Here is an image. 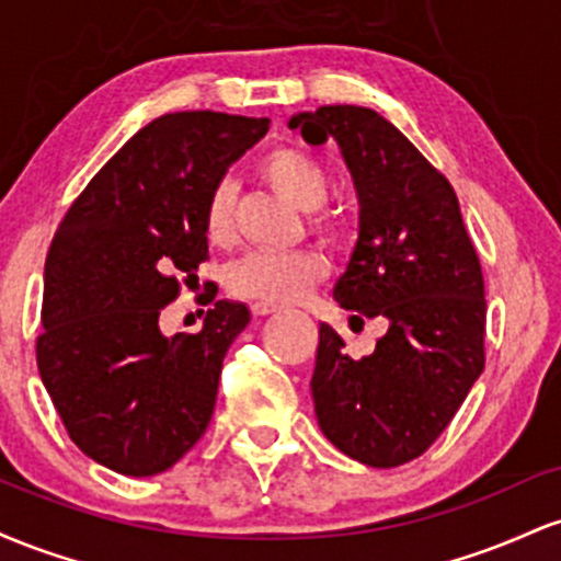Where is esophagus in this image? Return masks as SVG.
<instances>
[{"instance_id": "obj_1", "label": "esophagus", "mask_w": 561, "mask_h": 561, "mask_svg": "<svg viewBox=\"0 0 561 561\" xmlns=\"http://www.w3.org/2000/svg\"><path fill=\"white\" fill-rule=\"evenodd\" d=\"M250 311H253V317H268V313L279 311V306H272V302H253Z\"/></svg>"}]
</instances>
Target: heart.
<instances>
[{"label": "heart", "mask_w": 561, "mask_h": 561, "mask_svg": "<svg viewBox=\"0 0 561 561\" xmlns=\"http://www.w3.org/2000/svg\"><path fill=\"white\" fill-rule=\"evenodd\" d=\"M259 171L276 192H282L298 208L306 210L308 227L313 234H319L327 242L340 240L343 224L324 208L332 190V179L321 160L295 150V147H274L272 152L261 158ZM203 227L205 237L218 248H227L234 240V186L229 182H218L210 190L208 199H205ZM324 276V255L311 248L285 250V253L255 250L231 266L229 289L237 298L282 306V302L300 300Z\"/></svg>", "instance_id": "obj_1"}]
</instances>
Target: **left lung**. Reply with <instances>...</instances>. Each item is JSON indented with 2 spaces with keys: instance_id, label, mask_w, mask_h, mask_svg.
Wrapping results in <instances>:
<instances>
[{
  "instance_id": "left-lung-1",
  "label": "left lung",
  "mask_w": 561,
  "mask_h": 561,
  "mask_svg": "<svg viewBox=\"0 0 561 561\" xmlns=\"http://www.w3.org/2000/svg\"><path fill=\"white\" fill-rule=\"evenodd\" d=\"M289 126L311 145L337 139L358 190L362 231L334 298L353 321L390 324L362 358L319 327V427L366 467H401L440 437L485 366L478 250L448 179L379 113L324 105Z\"/></svg>"
}]
</instances>
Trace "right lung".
Segmentation results:
<instances>
[{"label": "right lung", "mask_w": 561, "mask_h": 561, "mask_svg": "<svg viewBox=\"0 0 561 561\" xmlns=\"http://www.w3.org/2000/svg\"><path fill=\"white\" fill-rule=\"evenodd\" d=\"M268 124L214 111L160 115L62 216L44 266L36 364L70 440L96 465L150 478L208 430L224 356L250 311L218 300L203 330L171 340L158 319L208 261L210 190Z\"/></svg>", "instance_id": "add662e5"}]
</instances>
